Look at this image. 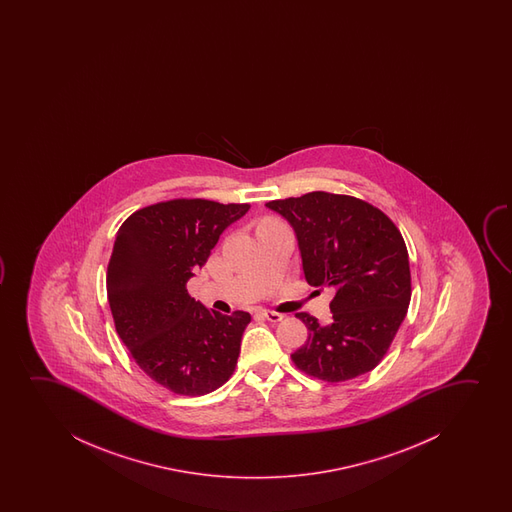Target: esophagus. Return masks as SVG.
Masks as SVG:
<instances>
[{
	"instance_id": "esophagus-1",
	"label": "esophagus",
	"mask_w": 512,
	"mask_h": 512,
	"mask_svg": "<svg viewBox=\"0 0 512 512\" xmlns=\"http://www.w3.org/2000/svg\"><path fill=\"white\" fill-rule=\"evenodd\" d=\"M257 315L262 316V318H266L269 322H281L285 315H281V313H276V311H269V309H259L257 311Z\"/></svg>"
}]
</instances>
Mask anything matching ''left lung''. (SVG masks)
I'll return each instance as SVG.
<instances>
[{"label":"left lung","mask_w":512,"mask_h":512,"mask_svg":"<svg viewBox=\"0 0 512 512\" xmlns=\"http://www.w3.org/2000/svg\"><path fill=\"white\" fill-rule=\"evenodd\" d=\"M292 225L309 285L334 287L332 322L297 313L308 341L292 353L313 378L339 383L372 371L406 318L411 271L392 220L362 199L309 192L266 203Z\"/></svg>","instance_id":"8db88e82"}]
</instances>
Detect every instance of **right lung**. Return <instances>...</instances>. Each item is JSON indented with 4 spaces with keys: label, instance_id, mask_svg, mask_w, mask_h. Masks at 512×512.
I'll return each mask as SVG.
<instances>
[{
    "label": "right lung",
    "instance_id": "right-lung-1",
    "mask_svg": "<svg viewBox=\"0 0 512 512\" xmlns=\"http://www.w3.org/2000/svg\"><path fill=\"white\" fill-rule=\"evenodd\" d=\"M248 210L173 199L134 211L117 232L106 274L115 329L141 371L178 395L217 390L238 364L252 316L210 311L190 297L187 281Z\"/></svg>",
    "mask_w": 512,
    "mask_h": 512
}]
</instances>
